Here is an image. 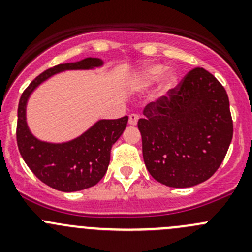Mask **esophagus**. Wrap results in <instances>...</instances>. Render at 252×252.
<instances>
[{"label":"esophagus","instance_id":"1","mask_svg":"<svg viewBox=\"0 0 252 252\" xmlns=\"http://www.w3.org/2000/svg\"><path fill=\"white\" fill-rule=\"evenodd\" d=\"M138 121H139L138 114L131 113L130 116H129V124H130V126H136V124H138Z\"/></svg>","mask_w":252,"mask_h":252}]
</instances>
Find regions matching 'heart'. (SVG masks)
<instances>
[{"mask_svg":"<svg viewBox=\"0 0 252 252\" xmlns=\"http://www.w3.org/2000/svg\"><path fill=\"white\" fill-rule=\"evenodd\" d=\"M166 72V67L163 64H152L149 67L144 68L138 77L135 78L134 85L139 88H147L156 83L162 75ZM177 84V75L173 72H168L163 78V84H162V91H168Z\"/></svg>","mask_w":252,"mask_h":252,"instance_id":"obj_1","label":"heart"}]
</instances>
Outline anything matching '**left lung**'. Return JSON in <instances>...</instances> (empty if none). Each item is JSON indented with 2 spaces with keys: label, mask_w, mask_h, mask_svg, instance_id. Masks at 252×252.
I'll use <instances>...</instances> for the list:
<instances>
[{
  "label": "left lung",
  "mask_w": 252,
  "mask_h": 252,
  "mask_svg": "<svg viewBox=\"0 0 252 252\" xmlns=\"http://www.w3.org/2000/svg\"><path fill=\"white\" fill-rule=\"evenodd\" d=\"M138 128L154 179L172 188L194 187L215 174L229 149L227 91L204 68H194L167 96L146 105Z\"/></svg>",
  "instance_id": "8db88e82"
}]
</instances>
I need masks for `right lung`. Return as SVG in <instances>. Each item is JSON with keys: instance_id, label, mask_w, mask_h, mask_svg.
Masks as SVG:
<instances>
[{"instance_id": "right-lung-1", "label": "right lung", "mask_w": 252, "mask_h": 252, "mask_svg": "<svg viewBox=\"0 0 252 252\" xmlns=\"http://www.w3.org/2000/svg\"><path fill=\"white\" fill-rule=\"evenodd\" d=\"M100 58H84L45 70L30 83L18 105L17 144L32 172L42 183L64 192L79 191L97 184L110 164L112 145L126 128L128 117L101 119L77 139L62 144L41 141L30 133L27 124V102L32 91L56 73L73 69H93L102 65Z\"/></svg>"}]
</instances>
